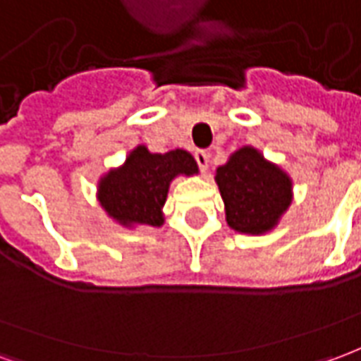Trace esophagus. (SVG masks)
<instances>
[{
	"instance_id": "1",
	"label": "esophagus",
	"mask_w": 361,
	"mask_h": 361,
	"mask_svg": "<svg viewBox=\"0 0 361 361\" xmlns=\"http://www.w3.org/2000/svg\"><path fill=\"white\" fill-rule=\"evenodd\" d=\"M195 160H197V164H199V168H201V172H207V168H209V152H204V150H197Z\"/></svg>"
}]
</instances>
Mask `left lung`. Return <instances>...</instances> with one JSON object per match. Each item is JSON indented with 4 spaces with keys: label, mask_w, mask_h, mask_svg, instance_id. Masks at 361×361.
I'll list each match as a JSON object with an SVG mask.
<instances>
[{
    "label": "left lung",
    "mask_w": 361,
    "mask_h": 361,
    "mask_svg": "<svg viewBox=\"0 0 361 361\" xmlns=\"http://www.w3.org/2000/svg\"><path fill=\"white\" fill-rule=\"evenodd\" d=\"M214 181L224 201L228 226L245 235H263L279 226L294 201V181L263 152L245 145L216 168Z\"/></svg>",
    "instance_id": "1"
}]
</instances>
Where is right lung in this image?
<instances>
[{
  "label": "right lung",
  "mask_w": 361,
  "mask_h": 361,
  "mask_svg": "<svg viewBox=\"0 0 361 361\" xmlns=\"http://www.w3.org/2000/svg\"><path fill=\"white\" fill-rule=\"evenodd\" d=\"M199 166L191 152L183 149L168 150L164 154L150 152L145 145H137L118 168H110L100 176L96 199L108 219L123 228L164 224V204L170 183L180 176H197Z\"/></svg>",
  "instance_id": "right-lung-1"
}]
</instances>
